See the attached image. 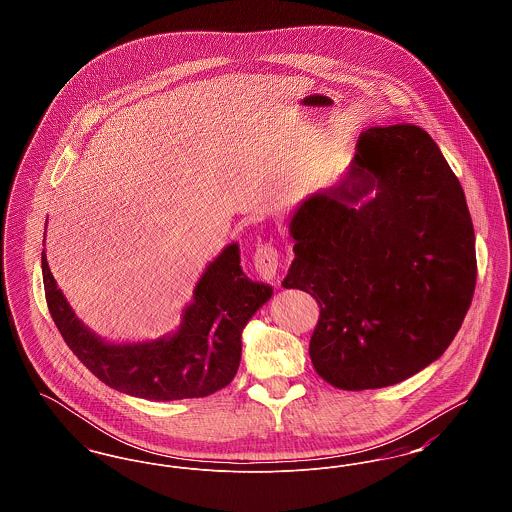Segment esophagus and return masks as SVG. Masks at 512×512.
<instances>
[{"label":"esophagus","mask_w":512,"mask_h":512,"mask_svg":"<svg viewBox=\"0 0 512 512\" xmlns=\"http://www.w3.org/2000/svg\"><path fill=\"white\" fill-rule=\"evenodd\" d=\"M253 267L263 280H274L280 268V255L274 245H259L253 255Z\"/></svg>","instance_id":"34e87169"}]
</instances>
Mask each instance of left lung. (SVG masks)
<instances>
[{
  "instance_id": "1",
  "label": "left lung",
  "mask_w": 512,
  "mask_h": 512,
  "mask_svg": "<svg viewBox=\"0 0 512 512\" xmlns=\"http://www.w3.org/2000/svg\"><path fill=\"white\" fill-rule=\"evenodd\" d=\"M290 234L282 286L317 299L309 355L330 386L399 384L457 336L476 288L474 226L426 130L368 128L340 182L297 207Z\"/></svg>"
}]
</instances>
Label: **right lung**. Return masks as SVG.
Listing matches in <instances>:
<instances>
[{
	"label": "right lung",
	"mask_w": 512,
	"mask_h": 512,
	"mask_svg": "<svg viewBox=\"0 0 512 512\" xmlns=\"http://www.w3.org/2000/svg\"><path fill=\"white\" fill-rule=\"evenodd\" d=\"M42 274L53 318L78 361L113 390L149 401L207 397L226 388L242 359V330L272 295L240 267L230 244L205 268L176 334L144 343H109L90 332L57 288L42 251Z\"/></svg>",
	"instance_id": "add662e5"
}]
</instances>
